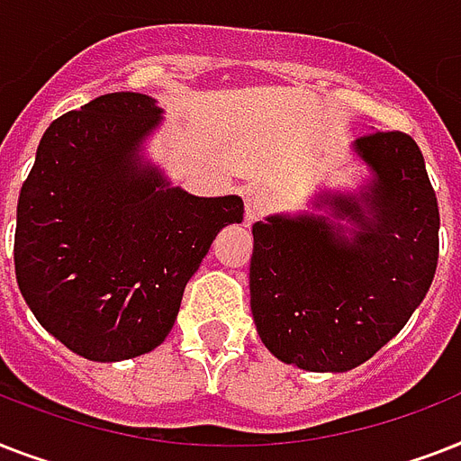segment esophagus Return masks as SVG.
Segmentation results:
<instances>
[{"label": "esophagus", "mask_w": 461, "mask_h": 461, "mask_svg": "<svg viewBox=\"0 0 461 461\" xmlns=\"http://www.w3.org/2000/svg\"><path fill=\"white\" fill-rule=\"evenodd\" d=\"M270 205H273V195L267 194L266 188L249 186L244 191V217L249 224L266 215Z\"/></svg>", "instance_id": "34e87169"}]
</instances>
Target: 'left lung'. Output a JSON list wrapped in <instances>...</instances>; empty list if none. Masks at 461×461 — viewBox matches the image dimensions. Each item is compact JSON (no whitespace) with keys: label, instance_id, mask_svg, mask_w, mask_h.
I'll return each instance as SVG.
<instances>
[{"label":"left lung","instance_id":"1","mask_svg":"<svg viewBox=\"0 0 461 461\" xmlns=\"http://www.w3.org/2000/svg\"><path fill=\"white\" fill-rule=\"evenodd\" d=\"M373 169L361 195L322 194V215L253 224L251 311L267 349L303 371L357 368L400 332L438 267L436 191L411 136L373 131L354 143Z\"/></svg>","mask_w":461,"mask_h":461}]
</instances>
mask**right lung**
<instances>
[{"mask_svg":"<svg viewBox=\"0 0 461 461\" xmlns=\"http://www.w3.org/2000/svg\"><path fill=\"white\" fill-rule=\"evenodd\" d=\"M159 124L140 93H107L47 126L21 186L16 282L42 328L90 361H122L169 335L186 282L239 195L169 188L139 146Z\"/></svg>","mask_w":461,"mask_h":461,"instance_id":"1","label":"right lung"}]
</instances>
